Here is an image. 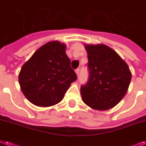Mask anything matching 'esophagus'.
<instances>
[{"instance_id": "1", "label": "esophagus", "mask_w": 146, "mask_h": 146, "mask_svg": "<svg viewBox=\"0 0 146 146\" xmlns=\"http://www.w3.org/2000/svg\"><path fill=\"white\" fill-rule=\"evenodd\" d=\"M75 72H76V75L79 76V69H76L75 70Z\"/></svg>"}]
</instances>
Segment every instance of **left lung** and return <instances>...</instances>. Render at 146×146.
<instances>
[{"label":"left lung","mask_w":146,"mask_h":146,"mask_svg":"<svg viewBox=\"0 0 146 146\" xmlns=\"http://www.w3.org/2000/svg\"><path fill=\"white\" fill-rule=\"evenodd\" d=\"M89 78L82 85V99L96 110H107L116 106L126 94L131 73L126 62L109 46L85 45Z\"/></svg>","instance_id":"obj_1"}]
</instances>
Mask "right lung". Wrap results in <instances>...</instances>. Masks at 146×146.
I'll use <instances>...</instances> for the list:
<instances>
[{
    "instance_id": "1",
    "label": "right lung",
    "mask_w": 146,
    "mask_h": 146,
    "mask_svg": "<svg viewBox=\"0 0 146 146\" xmlns=\"http://www.w3.org/2000/svg\"><path fill=\"white\" fill-rule=\"evenodd\" d=\"M65 48L58 41L47 42L22 66L19 75L20 87L34 105L46 107L58 104L76 80Z\"/></svg>"
}]
</instances>
